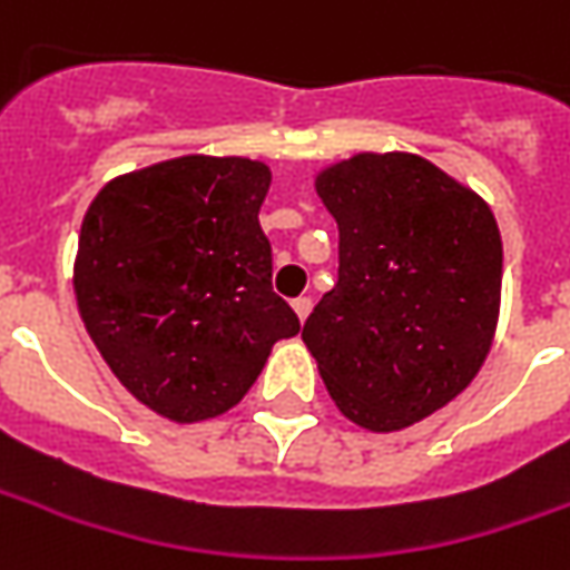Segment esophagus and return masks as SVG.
Instances as JSON below:
<instances>
[{
    "instance_id": "34e87169",
    "label": "esophagus",
    "mask_w": 570,
    "mask_h": 570,
    "mask_svg": "<svg viewBox=\"0 0 570 570\" xmlns=\"http://www.w3.org/2000/svg\"><path fill=\"white\" fill-rule=\"evenodd\" d=\"M293 312H296V317H299V321H305V317H308V312H312V299H308V296L293 299Z\"/></svg>"
}]
</instances>
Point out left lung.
Segmentation results:
<instances>
[{
	"label": "left lung",
	"instance_id": "8db88e82",
	"mask_svg": "<svg viewBox=\"0 0 570 570\" xmlns=\"http://www.w3.org/2000/svg\"><path fill=\"white\" fill-rule=\"evenodd\" d=\"M340 281L302 327L336 409L371 433L433 415L478 377L499 324L502 236L471 187L415 153L315 174Z\"/></svg>",
	"mask_w": 570,
	"mask_h": 570
}]
</instances>
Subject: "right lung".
I'll return each instance as SVG.
<instances>
[{"instance_id":"1","label":"right lung","mask_w":570,"mask_h":570,"mask_svg":"<svg viewBox=\"0 0 570 570\" xmlns=\"http://www.w3.org/2000/svg\"><path fill=\"white\" fill-rule=\"evenodd\" d=\"M271 168L180 155L118 174L83 215L73 296L130 396L174 424L230 412L299 317L271 289Z\"/></svg>"}]
</instances>
